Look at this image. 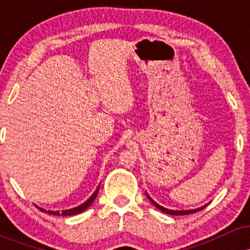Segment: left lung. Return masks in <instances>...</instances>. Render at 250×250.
I'll return each mask as SVG.
<instances>
[{"label":"left lung","instance_id":"1","mask_svg":"<svg viewBox=\"0 0 250 250\" xmlns=\"http://www.w3.org/2000/svg\"><path fill=\"white\" fill-rule=\"evenodd\" d=\"M147 196H148L149 201H150V202L153 203L155 207H156L157 209H160V210L163 211V213L169 214V215H188V214H193V213H196V211H199V210H201V209H203V208L206 207V206H203V207H201V208H197V209H189V210H171V209H167V208L162 207V206L157 205V203L155 202L154 200L150 199V196H149L148 194H147Z\"/></svg>","mask_w":250,"mask_h":250}]
</instances>
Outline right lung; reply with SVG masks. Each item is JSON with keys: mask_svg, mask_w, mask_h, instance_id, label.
<instances>
[{"mask_svg": "<svg viewBox=\"0 0 250 250\" xmlns=\"http://www.w3.org/2000/svg\"><path fill=\"white\" fill-rule=\"evenodd\" d=\"M99 188H100V186L99 187H97V189L95 191H94V194L91 195L90 197H89V199L85 201L84 203H82L81 206H79V207H76V208H71V209H67V210H62V211H53V210H44V209H42V208H40L41 209L42 211H45V213H48V214H53V215H57V216H59V215H61V216H70V215H77V214H80V213H82V211H84L85 209H87L89 206L91 205V203L94 202V200L96 199V196H97V193H99Z\"/></svg>", "mask_w": 250, "mask_h": 250, "instance_id": "right-lung-1", "label": "right lung"}]
</instances>
